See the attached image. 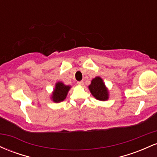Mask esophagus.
Instances as JSON below:
<instances>
[{
  "label": "esophagus",
  "instance_id": "esophagus-1",
  "mask_svg": "<svg viewBox=\"0 0 157 157\" xmlns=\"http://www.w3.org/2000/svg\"><path fill=\"white\" fill-rule=\"evenodd\" d=\"M77 84L79 85V86H83L84 85V82H83V81H79V82H77Z\"/></svg>",
  "mask_w": 157,
  "mask_h": 157
}]
</instances>
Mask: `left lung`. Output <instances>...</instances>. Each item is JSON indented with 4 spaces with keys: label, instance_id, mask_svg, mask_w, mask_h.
<instances>
[{
    "label": "left lung",
    "instance_id": "1",
    "mask_svg": "<svg viewBox=\"0 0 157 157\" xmlns=\"http://www.w3.org/2000/svg\"><path fill=\"white\" fill-rule=\"evenodd\" d=\"M92 96L100 101H106L109 98V91L105 82L100 77H96L91 80L88 86Z\"/></svg>",
    "mask_w": 157,
    "mask_h": 157
}]
</instances>
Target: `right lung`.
Listing matches in <instances>:
<instances>
[{"label":"right lung","instance_id":"obj_1","mask_svg":"<svg viewBox=\"0 0 157 157\" xmlns=\"http://www.w3.org/2000/svg\"><path fill=\"white\" fill-rule=\"evenodd\" d=\"M71 88V86H66L60 81L57 82L55 83V89L52 91L50 98L54 102H60L63 101L67 97L68 91Z\"/></svg>","mask_w":157,"mask_h":157}]
</instances>
